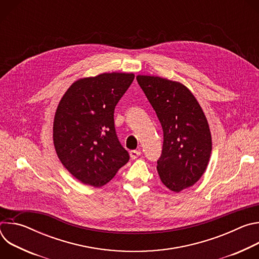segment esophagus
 I'll list each match as a JSON object with an SVG mask.
<instances>
[{
    "label": "esophagus",
    "instance_id": "esophagus-1",
    "mask_svg": "<svg viewBox=\"0 0 259 259\" xmlns=\"http://www.w3.org/2000/svg\"><path fill=\"white\" fill-rule=\"evenodd\" d=\"M140 151H130L129 152V155H130V158L132 159V160H135V159H137L139 156H140Z\"/></svg>",
    "mask_w": 259,
    "mask_h": 259
}]
</instances>
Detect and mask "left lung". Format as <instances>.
<instances>
[{
    "mask_svg": "<svg viewBox=\"0 0 259 259\" xmlns=\"http://www.w3.org/2000/svg\"><path fill=\"white\" fill-rule=\"evenodd\" d=\"M136 80L158 116L164 132L157 170L165 186L179 193L202 177L208 166L212 137L201 105L183 84L138 75Z\"/></svg>",
    "mask_w": 259,
    "mask_h": 259,
    "instance_id": "8db88e82",
    "label": "left lung"
}]
</instances>
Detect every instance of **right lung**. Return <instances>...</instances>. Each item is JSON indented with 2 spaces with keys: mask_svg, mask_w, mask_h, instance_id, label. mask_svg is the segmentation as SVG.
<instances>
[{
  "mask_svg": "<svg viewBox=\"0 0 259 259\" xmlns=\"http://www.w3.org/2000/svg\"><path fill=\"white\" fill-rule=\"evenodd\" d=\"M134 73L103 72L73 82L60 99L53 142L64 168L78 180L103 187L129 161L115 130V106Z\"/></svg>",
  "mask_w": 259,
  "mask_h": 259,
  "instance_id": "add662e5",
  "label": "right lung"
}]
</instances>
